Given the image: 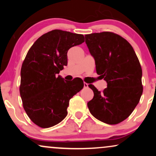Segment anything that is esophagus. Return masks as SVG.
<instances>
[{
	"instance_id": "obj_1",
	"label": "esophagus",
	"mask_w": 156,
	"mask_h": 156,
	"mask_svg": "<svg viewBox=\"0 0 156 156\" xmlns=\"http://www.w3.org/2000/svg\"><path fill=\"white\" fill-rule=\"evenodd\" d=\"M83 87H84V88H87V87H89V84L84 82V83H83Z\"/></svg>"
}]
</instances>
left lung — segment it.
<instances>
[{"label": "left lung", "instance_id": "8db88e82", "mask_svg": "<svg viewBox=\"0 0 156 156\" xmlns=\"http://www.w3.org/2000/svg\"><path fill=\"white\" fill-rule=\"evenodd\" d=\"M85 39L96 72L107 83L103 92L89 85L94 92L87 103L89 112L103 122L118 124L129 117L142 94L139 61L129 42L112 32L87 34Z\"/></svg>", "mask_w": 156, "mask_h": 156}]
</instances>
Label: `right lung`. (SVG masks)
Masks as SVG:
<instances>
[{
    "label": "right lung",
    "mask_w": 156,
    "mask_h": 156,
    "mask_svg": "<svg viewBox=\"0 0 156 156\" xmlns=\"http://www.w3.org/2000/svg\"><path fill=\"white\" fill-rule=\"evenodd\" d=\"M83 42V35L55 29L41 36L27 53L20 93L27 115L41 128L63 120L70 98L83 89L80 78L67 81L58 74L67 65L68 50Z\"/></svg>",
    "instance_id": "1"
}]
</instances>
